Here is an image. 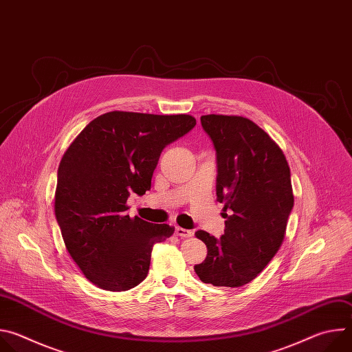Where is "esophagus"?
Masks as SVG:
<instances>
[{"label":"esophagus","mask_w":352,"mask_h":352,"mask_svg":"<svg viewBox=\"0 0 352 352\" xmlns=\"http://www.w3.org/2000/svg\"><path fill=\"white\" fill-rule=\"evenodd\" d=\"M192 231L190 230H186V228H182V227H175V235L177 236H181V238H188V236H192Z\"/></svg>","instance_id":"obj_1"}]
</instances>
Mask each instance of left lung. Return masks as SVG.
Here are the masks:
<instances>
[{
	"mask_svg": "<svg viewBox=\"0 0 352 352\" xmlns=\"http://www.w3.org/2000/svg\"><path fill=\"white\" fill-rule=\"evenodd\" d=\"M216 150V195L224 204L220 238L199 230L206 259L193 269L216 287L252 281L280 249L294 208L291 173L276 142L255 122L234 116H202Z\"/></svg>",
	"mask_w": 352,
	"mask_h": 352,
	"instance_id": "1",
	"label": "left lung"
}]
</instances>
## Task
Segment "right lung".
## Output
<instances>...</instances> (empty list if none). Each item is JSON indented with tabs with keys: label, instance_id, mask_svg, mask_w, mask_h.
Masks as SVG:
<instances>
[{
	"label": "right lung",
	"instance_id": "right-lung-1",
	"mask_svg": "<svg viewBox=\"0 0 352 352\" xmlns=\"http://www.w3.org/2000/svg\"><path fill=\"white\" fill-rule=\"evenodd\" d=\"M195 125L186 114L111 111L89 122L68 147L54 210L71 258L94 285L126 291L146 278L153 245L174 228L131 219L126 200L150 189L163 148Z\"/></svg>",
	"mask_w": 352,
	"mask_h": 352
}]
</instances>
